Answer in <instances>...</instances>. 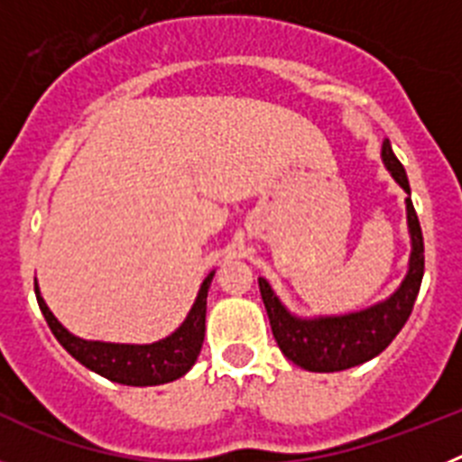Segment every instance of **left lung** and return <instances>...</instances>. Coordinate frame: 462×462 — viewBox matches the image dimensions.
I'll list each match as a JSON object with an SVG mask.
<instances>
[{
	"mask_svg": "<svg viewBox=\"0 0 462 462\" xmlns=\"http://www.w3.org/2000/svg\"><path fill=\"white\" fill-rule=\"evenodd\" d=\"M382 157L395 182L410 194L405 166L398 162L389 141H383ZM407 224H410L411 236L410 273L389 300L363 312L345 314V317H321V319H298L277 300L271 284L259 277L261 298L271 319L273 337L289 361L310 373H337V370L354 368L370 361L393 342L414 310V300L421 289L423 268H426L421 224L416 217L411 199H407Z\"/></svg>",
	"mask_w": 462,
	"mask_h": 462,
	"instance_id": "obj_1",
	"label": "left lung"
}]
</instances>
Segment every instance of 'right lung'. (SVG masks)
I'll return each mask as SVG.
<instances>
[{
  "mask_svg": "<svg viewBox=\"0 0 462 462\" xmlns=\"http://www.w3.org/2000/svg\"><path fill=\"white\" fill-rule=\"evenodd\" d=\"M212 275L215 273L203 280L201 291L196 296V303L187 314L185 324L175 330L173 336L152 342V345H113V342L80 340L52 317V312L41 298L39 287H34V293L52 336L76 361L83 363L85 368L94 370L110 382L126 383V386H157V383L182 377L201 352L203 336H206V298Z\"/></svg>",
  "mask_w": 462,
  "mask_h": 462,
  "instance_id": "obj_1",
  "label": "right lung"
}]
</instances>
